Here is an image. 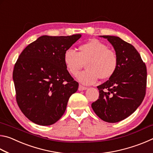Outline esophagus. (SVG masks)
<instances>
[{"label": "esophagus", "mask_w": 153, "mask_h": 153, "mask_svg": "<svg viewBox=\"0 0 153 153\" xmlns=\"http://www.w3.org/2000/svg\"><path fill=\"white\" fill-rule=\"evenodd\" d=\"M87 89V87H86V86H82V85H79V88H78V90H80V91H82V90H86Z\"/></svg>", "instance_id": "obj_1"}]
</instances>
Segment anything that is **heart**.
I'll list each match as a JSON object with an SVG mask.
<instances>
[{"label": "heart", "instance_id": "1", "mask_svg": "<svg viewBox=\"0 0 153 153\" xmlns=\"http://www.w3.org/2000/svg\"><path fill=\"white\" fill-rule=\"evenodd\" d=\"M77 53L74 49L65 51L64 63L72 76H76L86 63V70L78 76V79L84 84H94L98 80L107 79L117 71L119 58L115 51L108 48L105 43L92 39L79 46Z\"/></svg>", "mask_w": 153, "mask_h": 153}]
</instances>
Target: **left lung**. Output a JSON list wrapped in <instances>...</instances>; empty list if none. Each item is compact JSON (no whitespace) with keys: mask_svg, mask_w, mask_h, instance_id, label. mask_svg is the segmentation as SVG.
I'll use <instances>...</instances> for the list:
<instances>
[{"mask_svg":"<svg viewBox=\"0 0 153 153\" xmlns=\"http://www.w3.org/2000/svg\"><path fill=\"white\" fill-rule=\"evenodd\" d=\"M113 45L119 65L109 79L97 86L99 97L92 103L98 117L116 123L131 115L143 101L146 88V65L131 44L117 36H102Z\"/></svg>","mask_w":153,"mask_h":153,"instance_id":"8db88e82","label":"left lung"}]
</instances>
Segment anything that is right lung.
Returning a JSON list of instances; mask_svg holds the SVG:
<instances>
[{
  "instance_id": "obj_1",
  "label": "right lung",
  "mask_w": 153,
  "mask_h": 153,
  "mask_svg": "<svg viewBox=\"0 0 153 153\" xmlns=\"http://www.w3.org/2000/svg\"><path fill=\"white\" fill-rule=\"evenodd\" d=\"M42 36L22 52L13 71L16 101L28 120L40 126L56 123L78 83L64 63L65 51L81 37Z\"/></svg>"
}]
</instances>
